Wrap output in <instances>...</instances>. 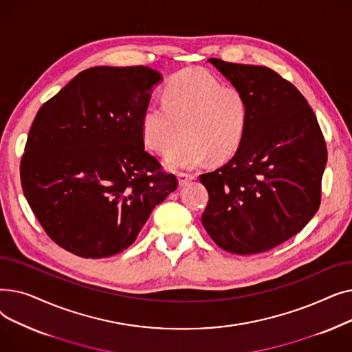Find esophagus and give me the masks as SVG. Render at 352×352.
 I'll list each match as a JSON object with an SVG mask.
<instances>
[{
  "instance_id": "34e87169",
  "label": "esophagus",
  "mask_w": 352,
  "mask_h": 352,
  "mask_svg": "<svg viewBox=\"0 0 352 352\" xmlns=\"http://www.w3.org/2000/svg\"><path fill=\"white\" fill-rule=\"evenodd\" d=\"M195 177L192 175V174H187V173H179L178 174V186L179 187H184V186H187V184L190 182V181H192Z\"/></svg>"
}]
</instances>
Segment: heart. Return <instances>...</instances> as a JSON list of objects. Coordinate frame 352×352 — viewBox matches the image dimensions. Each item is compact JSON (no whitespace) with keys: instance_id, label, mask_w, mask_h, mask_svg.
<instances>
[{"instance_id":"obj_1","label":"heart","mask_w":352,"mask_h":352,"mask_svg":"<svg viewBox=\"0 0 352 352\" xmlns=\"http://www.w3.org/2000/svg\"><path fill=\"white\" fill-rule=\"evenodd\" d=\"M250 109L245 96L224 87L201 68L182 69L162 89V104H148L141 117V135L151 151L162 154L171 170H190L207 160L224 161L241 145Z\"/></svg>"}]
</instances>
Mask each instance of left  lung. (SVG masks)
<instances>
[{
	"label": "left lung",
	"mask_w": 352,
	"mask_h": 352,
	"mask_svg": "<svg viewBox=\"0 0 352 352\" xmlns=\"http://www.w3.org/2000/svg\"><path fill=\"white\" fill-rule=\"evenodd\" d=\"M208 61L245 96L250 117L234 157L199 175L210 195L202 226L228 252H264L300 232L318 211L325 141L307 100L275 71Z\"/></svg>",
	"instance_id": "8db88e82"
}]
</instances>
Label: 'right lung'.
I'll use <instances>...</instances> for the list:
<instances>
[{
  "label": "right lung",
  "instance_id": "1",
  "mask_svg": "<svg viewBox=\"0 0 352 352\" xmlns=\"http://www.w3.org/2000/svg\"><path fill=\"white\" fill-rule=\"evenodd\" d=\"M161 74L92 67L36 113L21 184L44 231L64 250L107 258L131 245L155 206L177 190L145 151L141 117Z\"/></svg>",
  "mask_w": 352,
  "mask_h": 352
}]
</instances>
